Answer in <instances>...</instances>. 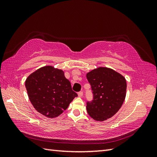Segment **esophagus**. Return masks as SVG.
Instances as JSON below:
<instances>
[{"instance_id":"obj_1","label":"esophagus","mask_w":157,"mask_h":157,"mask_svg":"<svg viewBox=\"0 0 157 157\" xmlns=\"http://www.w3.org/2000/svg\"><path fill=\"white\" fill-rule=\"evenodd\" d=\"M78 95L79 97H82L83 96V92L82 91H80L79 92H78Z\"/></svg>"}]
</instances>
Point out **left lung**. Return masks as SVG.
Segmentation results:
<instances>
[{"instance_id":"8db88e82","label":"left lung","mask_w":157,"mask_h":157,"mask_svg":"<svg viewBox=\"0 0 157 157\" xmlns=\"http://www.w3.org/2000/svg\"><path fill=\"white\" fill-rule=\"evenodd\" d=\"M93 94L92 101H86L88 115L94 120L103 121L112 117L124 101L126 81L113 69L99 67L86 75Z\"/></svg>"}]
</instances>
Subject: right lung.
Masks as SVG:
<instances>
[{"mask_svg": "<svg viewBox=\"0 0 157 157\" xmlns=\"http://www.w3.org/2000/svg\"><path fill=\"white\" fill-rule=\"evenodd\" d=\"M25 87L33 107L49 118L59 116L78 96L63 71L52 66L40 68L29 75Z\"/></svg>", "mask_w": 157, "mask_h": 157, "instance_id": "1", "label": "right lung"}]
</instances>
